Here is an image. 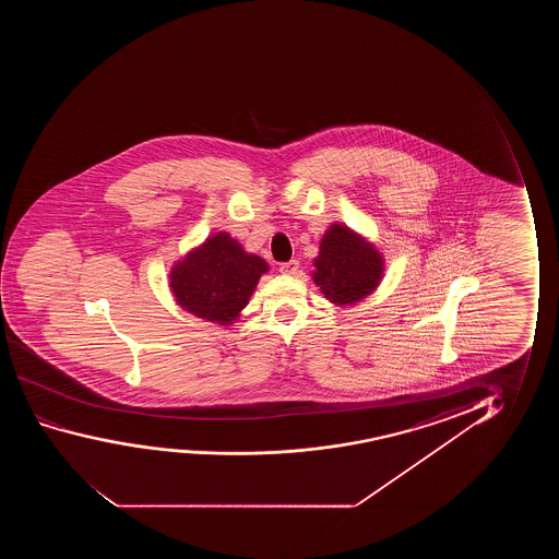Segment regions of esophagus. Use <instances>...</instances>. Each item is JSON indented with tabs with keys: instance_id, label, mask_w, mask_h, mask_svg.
Segmentation results:
<instances>
[{
	"instance_id": "34e87169",
	"label": "esophagus",
	"mask_w": 559,
	"mask_h": 559,
	"mask_svg": "<svg viewBox=\"0 0 559 559\" xmlns=\"http://www.w3.org/2000/svg\"><path fill=\"white\" fill-rule=\"evenodd\" d=\"M298 271H299V261L298 260L286 261V263H283V265H281V273H283V275H288V276L298 275Z\"/></svg>"
}]
</instances>
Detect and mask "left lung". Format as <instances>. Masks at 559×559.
I'll return each mask as SVG.
<instances>
[{
    "mask_svg": "<svg viewBox=\"0 0 559 559\" xmlns=\"http://www.w3.org/2000/svg\"><path fill=\"white\" fill-rule=\"evenodd\" d=\"M313 267L311 278L324 298L337 307H352L380 286L385 260L367 237L336 222L324 230Z\"/></svg>",
    "mask_w": 559,
    "mask_h": 559,
    "instance_id": "8db88e82",
    "label": "left lung"
}]
</instances>
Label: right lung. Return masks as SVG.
Listing matches in <instances>:
<instances>
[{
  "label": "right lung",
  "mask_w": 559,
  "mask_h": 559,
  "mask_svg": "<svg viewBox=\"0 0 559 559\" xmlns=\"http://www.w3.org/2000/svg\"><path fill=\"white\" fill-rule=\"evenodd\" d=\"M267 271V261L246 252L237 238L219 230L171 265L169 290L187 313L233 326Z\"/></svg>",
  "instance_id": "1"
}]
</instances>
